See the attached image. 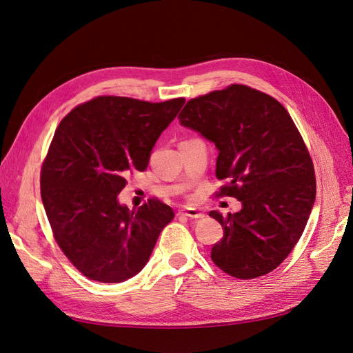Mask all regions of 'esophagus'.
<instances>
[{"label":"esophagus","mask_w":353,"mask_h":353,"mask_svg":"<svg viewBox=\"0 0 353 353\" xmlns=\"http://www.w3.org/2000/svg\"><path fill=\"white\" fill-rule=\"evenodd\" d=\"M180 216H186V218L189 219H200V218H204V213H201L200 210L196 209H188V210H182L179 212Z\"/></svg>","instance_id":"34e87169"}]
</instances>
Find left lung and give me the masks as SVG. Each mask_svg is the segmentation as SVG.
<instances>
[{
    "label": "left lung",
    "mask_w": 353,
    "mask_h": 353,
    "mask_svg": "<svg viewBox=\"0 0 353 353\" xmlns=\"http://www.w3.org/2000/svg\"><path fill=\"white\" fill-rule=\"evenodd\" d=\"M183 126L214 143L216 194L241 201L222 216L223 228L212 261L237 279H255L277 268L300 240L316 198L310 153L292 117L276 98L246 85H230L189 99L179 114Z\"/></svg>",
    "instance_id": "obj_1"
}]
</instances>
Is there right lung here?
<instances>
[{
    "mask_svg": "<svg viewBox=\"0 0 353 353\" xmlns=\"http://www.w3.org/2000/svg\"><path fill=\"white\" fill-rule=\"evenodd\" d=\"M183 104L103 95L58 125L41 165V200L58 246L88 279L119 283L137 274L173 221V209L157 198L130 210L117 195L126 174L148 168L152 148Z\"/></svg>",
    "mask_w": 353,
    "mask_h": 353,
    "instance_id": "right-lung-1",
    "label": "right lung"
}]
</instances>
